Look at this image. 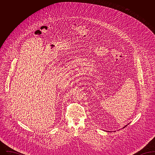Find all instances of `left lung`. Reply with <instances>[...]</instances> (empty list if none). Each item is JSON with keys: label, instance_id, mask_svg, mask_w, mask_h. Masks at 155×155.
<instances>
[{"label": "left lung", "instance_id": "1", "mask_svg": "<svg viewBox=\"0 0 155 155\" xmlns=\"http://www.w3.org/2000/svg\"><path fill=\"white\" fill-rule=\"evenodd\" d=\"M127 125H128V124H127V125H125V126H124V127H123V128H125V127H127ZM109 132H110V131H109Z\"/></svg>", "mask_w": 155, "mask_h": 155}]
</instances>
